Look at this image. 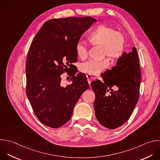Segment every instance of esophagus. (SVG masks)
<instances>
[{
    "mask_svg": "<svg viewBox=\"0 0 160 160\" xmlns=\"http://www.w3.org/2000/svg\"><path fill=\"white\" fill-rule=\"evenodd\" d=\"M86 77H87V79H88V83L90 84L91 82V80L92 79V77L91 75H89V74H86Z\"/></svg>",
    "mask_w": 160,
    "mask_h": 160,
    "instance_id": "esophagus-1",
    "label": "esophagus"
}]
</instances>
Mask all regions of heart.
Instances as JSON below:
<instances>
[{
    "label": "heart",
    "instance_id": "obj_1",
    "mask_svg": "<svg viewBox=\"0 0 160 160\" xmlns=\"http://www.w3.org/2000/svg\"><path fill=\"white\" fill-rule=\"evenodd\" d=\"M88 41L92 45L102 46V55L106 56L111 61L119 59L124 52L125 40L123 35L104 24L97 26L88 36ZM76 51L78 56L82 60L88 56L87 48L81 42L76 44ZM108 64L106 59L91 61L82 64L80 71L89 75H98L106 69Z\"/></svg>",
    "mask_w": 160,
    "mask_h": 160
}]
</instances>
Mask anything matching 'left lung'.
<instances>
[{"mask_svg": "<svg viewBox=\"0 0 160 160\" xmlns=\"http://www.w3.org/2000/svg\"><path fill=\"white\" fill-rule=\"evenodd\" d=\"M101 76L103 82L96 80L91 84L96 96L95 114L102 126L115 129L128 120L138 101L141 70L136 48L124 52L116 64ZM115 86L116 92L112 89Z\"/></svg>", "mask_w": 160, "mask_h": 160, "instance_id": "1", "label": "left lung"}]
</instances>
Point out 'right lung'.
I'll return each mask as SVG.
<instances>
[{
	"label": "right lung",
	"instance_id": "right-lung-1",
	"mask_svg": "<svg viewBox=\"0 0 160 160\" xmlns=\"http://www.w3.org/2000/svg\"><path fill=\"white\" fill-rule=\"evenodd\" d=\"M94 22L91 17L51 19L31 45L26 67V94L37 118L47 126L58 128L66 124L79 98L89 88L83 73L70 72L72 84L66 88L61 84V75L74 68L76 44Z\"/></svg>",
	"mask_w": 160,
	"mask_h": 160
}]
</instances>
